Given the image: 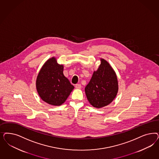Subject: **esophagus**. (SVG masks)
Here are the masks:
<instances>
[{"mask_svg": "<svg viewBox=\"0 0 159 159\" xmlns=\"http://www.w3.org/2000/svg\"><path fill=\"white\" fill-rule=\"evenodd\" d=\"M75 87V88H76L77 89H81V88H82L81 85V84H76Z\"/></svg>", "mask_w": 159, "mask_h": 159, "instance_id": "esophagus-1", "label": "esophagus"}]
</instances>
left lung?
<instances>
[{"instance_id":"left-lung-1","label":"left lung","mask_w":159,"mask_h":159,"mask_svg":"<svg viewBox=\"0 0 159 159\" xmlns=\"http://www.w3.org/2000/svg\"><path fill=\"white\" fill-rule=\"evenodd\" d=\"M101 64L94 71L85 88L88 101L94 108H101L110 104L118 93V78L107 60L100 58Z\"/></svg>"}]
</instances>
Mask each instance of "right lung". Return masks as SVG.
Instances as JSON below:
<instances>
[{
	"label": "right lung",
	"mask_w": 159,
	"mask_h": 159,
	"mask_svg": "<svg viewBox=\"0 0 159 159\" xmlns=\"http://www.w3.org/2000/svg\"><path fill=\"white\" fill-rule=\"evenodd\" d=\"M64 66L52 57L45 62L36 79L37 91L41 99L52 106H60L74 87L63 74Z\"/></svg>",
	"instance_id": "obj_1"
}]
</instances>
